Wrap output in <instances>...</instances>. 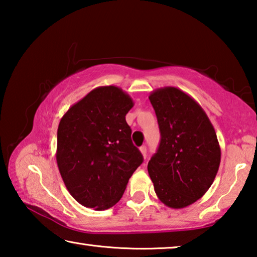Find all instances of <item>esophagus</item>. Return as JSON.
Instances as JSON below:
<instances>
[{
	"label": "esophagus",
	"instance_id": "obj_1",
	"mask_svg": "<svg viewBox=\"0 0 257 257\" xmlns=\"http://www.w3.org/2000/svg\"><path fill=\"white\" fill-rule=\"evenodd\" d=\"M139 151H141V153H142V155H143V158L146 159V156H147V150H146V146H142L141 149H139Z\"/></svg>",
	"mask_w": 257,
	"mask_h": 257
}]
</instances>
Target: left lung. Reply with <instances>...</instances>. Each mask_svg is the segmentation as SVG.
Returning <instances> with one entry per match:
<instances>
[{
	"label": "left lung",
	"instance_id": "1",
	"mask_svg": "<svg viewBox=\"0 0 257 257\" xmlns=\"http://www.w3.org/2000/svg\"><path fill=\"white\" fill-rule=\"evenodd\" d=\"M161 142L147 170L164 205L184 208L201 198L219 170L221 149L214 127L202 106L177 87L150 94Z\"/></svg>",
	"mask_w": 257,
	"mask_h": 257
}]
</instances>
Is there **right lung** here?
Returning a JSON list of instances; mask_svg holds the SVG:
<instances>
[{"mask_svg": "<svg viewBox=\"0 0 257 257\" xmlns=\"http://www.w3.org/2000/svg\"><path fill=\"white\" fill-rule=\"evenodd\" d=\"M133 106L119 87L101 86L61 118L56 163L68 191L82 206L103 211L115 205L143 163L125 121Z\"/></svg>", "mask_w": 257, "mask_h": 257, "instance_id": "add662e5", "label": "right lung"}]
</instances>
